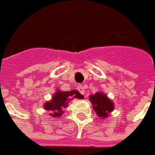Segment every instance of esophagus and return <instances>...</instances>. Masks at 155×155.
Here are the masks:
<instances>
[{
    "instance_id": "34e87169",
    "label": "esophagus",
    "mask_w": 155,
    "mask_h": 155,
    "mask_svg": "<svg viewBox=\"0 0 155 155\" xmlns=\"http://www.w3.org/2000/svg\"><path fill=\"white\" fill-rule=\"evenodd\" d=\"M78 90L80 91V93H81V94H84V87L80 85V86L78 87Z\"/></svg>"
}]
</instances>
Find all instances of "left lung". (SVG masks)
<instances>
[{
    "label": "left lung",
    "instance_id": "1",
    "mask_svg": "<svg viewBox=\"0 0 155 155\" xmlns=\"http://www.w3.org/2000/svg\"><path fill=\"white\" fill-rule=\"evenodd\" d=\"M89 101L93 104V108L100 118L108 117L114 109V103L103 92H97L89 96Z\"/></svg>",
    "mask_w": 155,
    "mask_h": 155
}]
</instances>
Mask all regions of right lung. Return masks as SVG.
Wrapping results in <instances>:
<instances>
[{
	"instance_id": "add662e5",
	"label": "right lung",
	"mask_w": 155,
	"mask_h": 155,
	"mask_svg": "<svg viewBox=\"0 0 155 155\" xmlns=\"http://www.w3.org/2000/svg\"><path fill=\"white\" fill-rule=\"evenodd\" d=\"M73 98L82 99L84 96L75 89L71 91H61L60 89H57V92H55L51 100L43 104V108L51 112L49 115L52 117H60L68 106L69 102Z\"/></svg>"
}]
</instances>
